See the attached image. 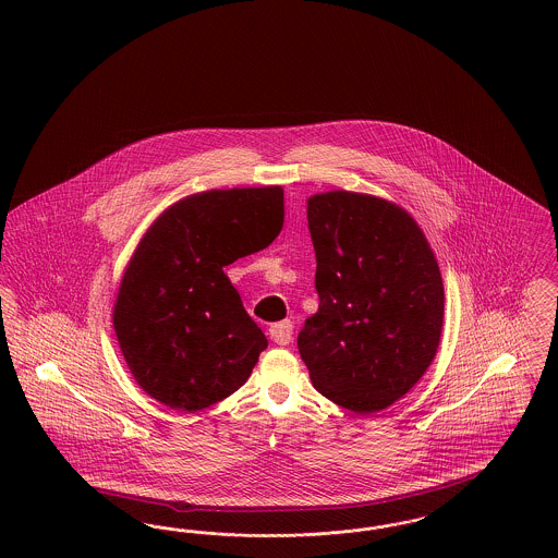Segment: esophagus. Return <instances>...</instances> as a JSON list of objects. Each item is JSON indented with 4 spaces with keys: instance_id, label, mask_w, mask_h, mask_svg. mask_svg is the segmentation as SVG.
I'll use <instances>...</instances> for the list:
<instances>
[{
    "instance_id": "esophagus-1",
    "label": "esophagus",
    "mask_w": 558,
    "mask_h": 558,
    "mask_svg": "<svg viewBox=\"0 0 558 558\" xmlns=\"http://www.w3.org/2000/svg\"><path fill=\"white\" fill-rule=\"evenodd\" d=\"M269 337L274 343L278 345H289L292 341V322L291 319H284V322H276L271 324L269 328Z\"/></svg>"
}]
</instances>
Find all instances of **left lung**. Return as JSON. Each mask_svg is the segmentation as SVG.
Returning a JSON list of instances; mask_svg holds the SVG:
<instances>
[{"label": "left lung", "instance_id": "obj_1", "mask_svg": "<svg viewBox=\"0 0 558 558\" xmlns=\"http://www.w3.org/2000/svg\"><path fill=\"white\" fill-rule=\"evenodd\" d=\"M318 312L296 337L314 387L355 414L403 398L435 360L444 282L416 219L347 190L307 198Z\"/></svg>", "mask_w": 558, "mask_h": 558}]
</instances>
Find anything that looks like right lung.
<instances>
[{"label":"right lung","mask_w":558,"mask_h":558,"mask_svg":"<svg viewBox=\"0 0 558 558\" xmlns=\"http://www.w3.org/2000/svg\"><path fill=\"white\" fill-rule=\"evenodd\" d=\"M282 223V186L196 192L153 221L112 310L128 368L150 398L198 412L246 383L267 339L223 267L264 251Z\"/></svg>","instance_id":"right-lung-1"}]
</instances>
